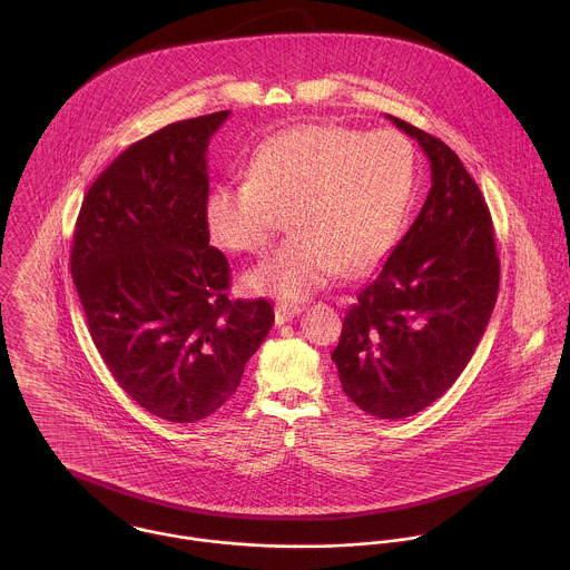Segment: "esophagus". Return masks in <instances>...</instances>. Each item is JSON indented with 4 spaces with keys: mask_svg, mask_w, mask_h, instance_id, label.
I'll return each instance as SVG.
<instances>
[{
    "mask_svg": "<svg viewBox=\"0 0 570 570\" xmlns=\"http://www.w3.org/2000/svg\"><path fill=\"white\" fill-rule=\"evenodd\" d=\"M303 309H301V305H294V303H278L276 307H274V321H276V325H285V323H289L294 316H298Z\"/></svg>",
    "mask_w": 570,
    "mask_h": 570,
    "instance_id": "esophagus-1",
    "label": "esophagus"
}]
</instances>
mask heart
I'll list each match as a JSON object with an SVG mask.
<instances>
[{
    "mask_svg": "<svg viewBox=\"0 0 570 570\" xmlns=\"http://www.w3.org/2000/svg\"><path fill=\"white\" fill-rule=\"evenodd\" d=\"M412 195L414 149L400 131L301 125L261 142L247 177L215 184L204 217L210 237L237 254L265 252L289 217L296 235L247 283L305 298L340 269L355 276L386 258Z\"/></svg>",
    "mask_w": 570,
    "mask_h": 570,
    "instance_id": "b5f03b06",
    "label": "heart"
}]
</instances>
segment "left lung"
I'll use <instances>...</instances> for the list:
<instances>
[{"mask_svg":"<svg viewBox=\"0 0 570 570\" xmlns=\"http://www.w3.org/2000/svg\"><path fill=\"white\" fill-rule=\"evenodd\" d=\"M389 118L428 156L432 188L346 312L331 360L355 406L397 421L436 402L472 360L495 305L500 261L483 193L459 156Z\"/></svg>","mask_w":570,"mask_h":570,"instance_id":"1","label":"left lung"}]
</instances>
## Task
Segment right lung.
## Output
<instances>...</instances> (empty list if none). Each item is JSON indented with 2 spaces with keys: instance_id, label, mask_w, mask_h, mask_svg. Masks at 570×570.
Wrapping results in <instances>:
<instances>
[{
  "instance_id": "obj_1",
  "label": "right lung",
  "mask_w": 570,
  "mask_h": 570,
  "mask_svg": "<svg viewBox=\"0 0 570 570\" xmlns=\"http://www.w3.org/2000/svg\"><path fill=\"white\" fill-rule=\"evenodd\" d=\"M228 116L131 145L89 186L75 230L72 278L100 357L138 406L173 423L224 406L274 323L265 298H228L230 265L204 217L206 151Z\"/></svg>"
}]
</instances>
